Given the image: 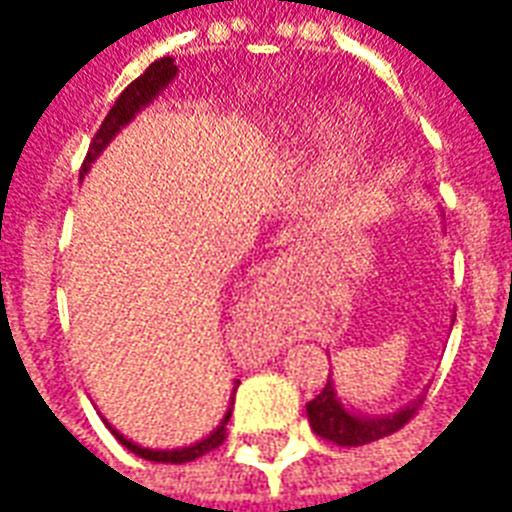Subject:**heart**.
Instances as JSON below:
<instances>
[{"label":"heart","mask_w":512,"mask_h":512,"mask_svg":"<svg viewBox=\"0 0 512 512\" xmlns=\"http://www.w3.org/2000/svg\"><path fill=\"white\" fill-rule=\"evenodd\" d=\"M362 158V139L356 131H345L334 139L332 145L326 147L321 158V178L323 180H343L359 164Z\"/></svg>","instance_id":"b5f03b06"}]
</instances>
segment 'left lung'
I'll return each mask as SVG.
<instances>
[{
	"instance_id": "obj_1",
	"label": "left lung",
	"mask_w": 512,
	"mask_h": 512,
	"mask_svg": "<svg viewBox=\"0 0 512 512\" xmlns=\"http://www.w3.org/2000/svg\"><path fill=\"white\" fill-rule=\"evenodd\" d=\"M419 406H422V397H417L414 403H408L406 408H400L395 414H386V417H356L337 400L332 378H329L321 389V395L312 397L307 403V417H310L312 430L321 439L340 444V447H362L370 441L392 436L395 430L403 428L408 419L417 414Z\"/></svg>"
}]
</instances>
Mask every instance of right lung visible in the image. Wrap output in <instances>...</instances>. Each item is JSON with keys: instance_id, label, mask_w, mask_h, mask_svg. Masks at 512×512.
Wrapping results in <instances>:
<instances>
[{"instance_id": "obj_1", "label": "right lung", "mask_w": 512, "mask_h": 512, "mask_svg": "<svg viewBox=\"0 0 512 512\" xmlns=\"http://www.w3.org/2000/svg\"><path fill=\"white\" fill-rule=\"evenodd\" d=\"M175 73H178V65H175V60L172 57H161V60H156L150 68H147L139 79H134V82L128 84L126 90L120 93V98L115 101V106L109 109V115L104 117V123H101V128L95 131L93 142H90V150H87V156H84V164H82V178L84 172L90 169V164H93L95 158L101 156V150H104L109 142H112V136L120 131V128L126 126L128 120L142 109V106H147L153 98H156L164 87H167L172 79H175ZM227 419H230V411L224 414L222 425L213 430L208 439L197 441V444H191V447H183V450H145V447H139V444H134V441H128L123 433H117L115 428H109L112 433L117 436V441L123 444V447H128V450L134 452V455H139V458H145V461H156V463H189V461H197V458H202L205 452L216 450L219 444H222L224 439H227Z\"/></svg>"}]
</instances>
